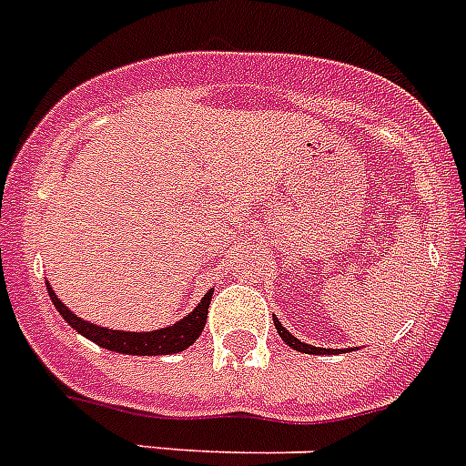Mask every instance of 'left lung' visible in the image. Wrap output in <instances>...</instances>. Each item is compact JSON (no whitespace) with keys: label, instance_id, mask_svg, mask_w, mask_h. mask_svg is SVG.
<instances>
[{"label":"left lung","instance_id":"8db88e82","mask_svg":"<svg viewBox=\"0 0 466 466\" xmlns=\"http://www.w3.org/2000/svg\"><path fill=\"white\" fill-rule=\"evenodd\" d=\"M275 319V329H277V334L281 336V341L287 343V346H291L293 350H299V353H308V355H334V353H350V350H353V348H318V346H310V343H303L300 341V339H296V336L291 334V331L289 329H284V327H281V322L277 318H272Z\"/></svg>","mask_w":466,"mask_h":466}]
</instances>
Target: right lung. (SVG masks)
I'll return each instance as SVG.
<instances>
[{"label":"right lung","instance_id":"right-lung-1","mask_svg":"<svg viewBox=\"0 0 466 466\" xmlns=\"http://www.w3.org/2000/svg\"><path fill=\"white\" fill-rule=\"evenodd\" d=\"M46 291H49V299H52V303L56 306L58 315H61L77 334H82L85 339L94 341L96 346L123 355H173L179 353V350H187V348L201 336L203 327H206V319H208L210 299H213V289H210V291L201 299V303H198L187 318L170 324V327H163V329L120 331L108 329V327H99V324L77 318L76 312H70L68 308L61 303V299L54 293L49 281H46Z\"/></svg>","mask_w":466,"mask_h":466}]
</instances>
